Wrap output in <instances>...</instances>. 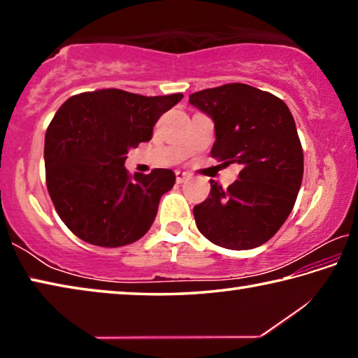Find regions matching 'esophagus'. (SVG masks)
Segmentation results:
<instances>
[{
    "label": "esophagus",
    "instance_id": "34e87169",
    "mask_svg": "<svg viewBox=\"0 0 358 358\" xmlns=\"http://www.w3.org/2000/svg\"><path fill=\"white\" fill-rule=\"evenodd\" d=\"M175 177H177V183H183V181H186L187 178H189L191 175L187 173V172H181V171H177V172H175Z\"/></svg>",
    "mask_w": 358,
    "mask_h": 358
}]
</instances>
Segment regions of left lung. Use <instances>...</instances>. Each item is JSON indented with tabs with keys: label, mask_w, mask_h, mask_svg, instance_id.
Listing matches in <instances>:
<instances>
[{
	"label": "left lung",
	"mask_w": 358,
	"mask_h": 358,
	"mask_svg": "<svg viewBox=\"0 0 358 358\" xmlns=\"http://www.w3.org/2000/svg\"><path fill=\"white\" fill-rule=\"evenodd\" d=\"M189 102L215 123L211 156L241 171L226 191L211 181L194 207L205 238L227 250L264 245L287 220L303 178V150L289 107L246 83L192 93Z\"/></svg>",
	"instance_id": "1"
}]
</instances>
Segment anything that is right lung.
Wrapping results in <instances>:
<instances>
[{"label":"right lung","instance_id":"obj_1","mask_svg":"<svg viewBox=\"0 0 358 358\" xmlns=\"http://www.w3.org/2000/svg\"><path fill=\"white\" fill-rule=\"evenodd\" d=\"M181 98L108 88L72 96L58 108L45 132L47 189L58 216L78 238L118 248L148 232L175 173L155 169L132 177L126 155L150 141L156 121Z\"/></svg>","mask_w":358,"mask_h":358}]
</instances>
